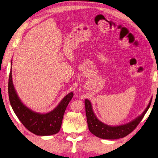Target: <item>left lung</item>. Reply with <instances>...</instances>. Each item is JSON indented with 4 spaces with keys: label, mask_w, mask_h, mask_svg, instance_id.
<instances>
[{
    "label": "left lung",
    "mask_w": 158,
    "mask_h": 158,
    "mask_svg": "<svg viewBox=\"0 0 158 158\" xmlns=\"http://www.w3.org/2000/svg\"><path fill=\"white\" fill-rule=\"evenodd\" d=\"M151 101H152V98H151L149 104L144 111L135 119L123 125L111 126L102 123L96 117L95 113L93 112L91 102L89 99H85V110L89 130L95 136L103 139L114 140L126 136L137 127V125L143 119L144 114L150 107Z\"/></svg>",
    "instance_id": "obj_1"
}]
</instances>
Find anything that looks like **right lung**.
Returning <instances> with one entry per match:
<instances>
[{
    "mask_svg": "<svg viewBox=\"0 0 158 158\" xmlns=\"http://www.w3.org/2000/svg\"><path fill=\"white\" fill-rule=\"evenodd\" d=\"M12 65V60H11ZM12 67L9 73L8 92L12 109L19 120L28 130L37 136H50L58 133L67 105L73 96V92L63 98L56 107L47 113L41 114L28 108L22 102L16 93L12 80Z\"/></svg>",
    "mask_w": 158,
    "mask_h": 158,
    "instance_id": "add662e5",
    "label": "right lung"
}]
</instances>
